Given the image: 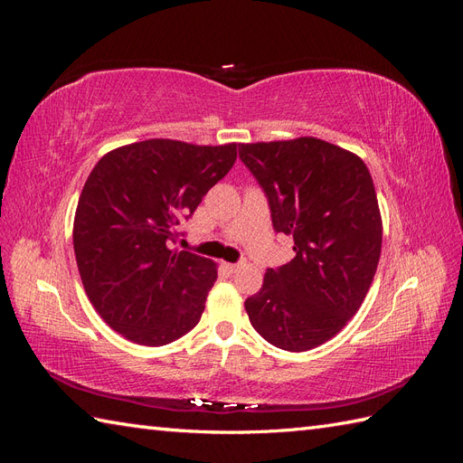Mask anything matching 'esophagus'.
I'll return each instance as SVG.
<instances>
[{
    "mask_svg": "<svg viewBox=\"0 0 463 463\" xmlns=\"http://www.w3.org/2000/svg\"><path fill=\"white\" fill-rule=\"evenodd\" d=\"M241 262H223V269H226V270H230V272H237V270H240L241 269Z\"/></svg>",
    "mask_w": 463,
    "mask_h": 463,
    "instance_id": "esophagus-1",
    "label": "esophagus"
}]
</instances>
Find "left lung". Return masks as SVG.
<instances>
[{
	"instance_id": "obj_1",
	"label": "left lung",
	"mask_w": 463,
	"mask_h": 463,
	"mask_svg": "<svg viewBox=\"0 0 463 463\" xmlns=\"http://www.w3.org/2000/svg\"><path fill=\"white\" fill-rule=\"evenodd\" d=\"M293 257L247 298L250 325L286 352L328 342L365 299L381 259L383 220L365 162L315 137L240 145Z\"/></svg>"
}]
</instances>
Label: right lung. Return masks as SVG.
<instances>
[{
	"label": "right lung",
	"mask_w": 463,
	"mask_h": 463,
	"mask_svg": "<svg viewBox=\"0 0 463 463\" xmlns=\"http://www.w3.org/2000/svg\"><path fill=\"white\" fill-rule=\"evenodd\" d=\"M235 158V143L150 138L94 165L75 213V257L94 309L128 340L165 345L197 326L216 264L170 241Z\"/></svg>",
	"instance_id": "obj_1"
}]
</instances>
